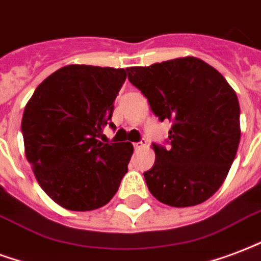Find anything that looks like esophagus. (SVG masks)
I'll use <instances>...</instances> for the list:
<instances>
[{
	"instance_id": "esophagus-1",
	"label": "esophagus",
	"mask_w": 261,
	"mask_h": 261,
	"mask_svg": "<svg viewBox=\"0 0 261 261\" xmlns=\"http://www.w3.org/2000/svg\"><path fill=\"white\" fill-rule=\"evenodd\" d=\"M146 144H147L146 140H140V142L138 143H133V147H135V150L138 151V150H142L143 147H146Z\"/></svg>"
}]
</instances>
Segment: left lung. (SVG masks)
Listing matches in <instances>:
<instances>
[{
    "label": "left lung",
    "instance_id": "8db88e82",
    "mask_svg": "<svg viewBox=\"0 0 261 261\" xmlns=\"http://www.w3.org/2000/svg\"><path fill=\"white\" fill-rule=\"evenodd\" d=\"M128 80L172 129L152 143L155 162L144 172L150 193L169 206H193L220 189L241 139L240 103L216 68L197 58L129 67Z\"/></svg>",
    "mask_w": 261,
    "mask_h": 261
}]
</instances>
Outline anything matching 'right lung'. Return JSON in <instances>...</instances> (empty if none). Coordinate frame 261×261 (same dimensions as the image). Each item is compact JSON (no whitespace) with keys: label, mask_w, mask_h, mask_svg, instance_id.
I'll use <instances>...</instances> for the list:
<instances>
[{"label":"right lung","mask_w":261,"mask_h":261,"mask_svg":"<svg viewBox=\"0 0 261 261\" xmlns=\"http://www.w3.org/2000/svg\"><path fill=\"white\" fill-rule=\"evenodd\" d=\"M125 78L123 68L66 66L41 82L24 109L27 161L41 189L68 211L106 205L128 172L132 144L99 140L106 125L114 126Z\"/></svg>","instance_id":"obj_1"}]
</instances>
